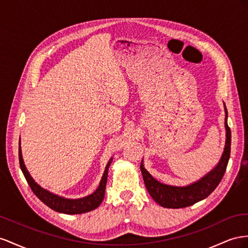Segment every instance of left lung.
<instances>
[{
  "mask_svg": "<svg viewBox=\"0 0 248 248\" xmlns=\"http://www.w3.org/2000/svg\"><path fill=\"white\" fill-rule=\"evenodd\" d=\"M224 112V126H225V145L221 158L217 165L210 170L202 178L186 186H173L168 184L161 183L155 180L154 176L144 168L143 160L141 161L140 169L142 172L143 181L148 193L153 200L159 203L161 207L179 209L192 206L195 202H201L208 197L220 183L222 176L228 166L231 154V130L228 125V110L225 105Z\"/></svg>",
  "mask_w": 248,
  "mask_h": 248,
  "instance_id": "obj_1",
  "label": "left lung"
}]
</instances>
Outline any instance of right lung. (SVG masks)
Masks as SVG:
<instances>
[{
  "label": "right lung",
  "mask_w": 248,
  "mask_h": 248,
  "mask_svg": "<svg viewBox=\"0 0 248 248\" xmlns=\"http://www.w3.org/2000/svg\"><path fill=\"white\" fill-rule=\"evenodd\" d=\"M18 158H19L20 169H22L25 178L28 184H29V186L32 189L34 194L52 210L63 214L75 215V214L87 213V212L96 209L102 203L105 196L106 184H107L108 169L112 163L113 158H111L108 162V164L106 165L102 180L100 184H98V187L96 188V190L93 193H91L87 196L81 197V199H66V197L55 194L51 192V191H48L45 188H42L40 185H38V184L34 181L29 171H28V169L25 165L23 154H22V147H20V139H19V145H18Z\"/></svg>",
  "instance_id": "1"
}]
</instances>
